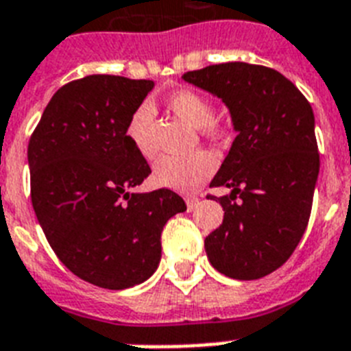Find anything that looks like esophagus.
<instances>
[{
    "label": "esophagus",
    "mask_w": 351,
    "mask_h": 351,
    "mask_svg": "<svg viewBox=\"0 0 351 351\" xmlns=\"http://www.w3.org/2000/svg\"><path fill=\"white\" fill-rule=\"evenodd\" d=\"M198 200H200V198H198V197H186L187 209H189V211H191V209H195V206H197V204H198Z\"/></svg>",
    "instance_id": "esophagus-1"
}]
</instances>
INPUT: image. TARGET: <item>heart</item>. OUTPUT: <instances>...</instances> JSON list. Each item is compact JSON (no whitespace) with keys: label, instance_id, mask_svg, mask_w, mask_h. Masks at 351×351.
<instances>
[{"label":"heart","instance_id":"obj_1","mask_svg":"<svg viewBox=\"0 0 351 351\" xmlns=\"http://www.w3.org/2000/svg\"><path fill=\"white\" fill-rule=\"evenodd\" d=\"M167 107L173 114L186 125L200 129L208 136L219 134V125L213 121V104L197 90H178L167 98ZM153 123L154 107L151 104H142L134 109L127 123L125 136L131 147L142 158H153ZM217 160L206 151H197L189 156H164L154 164L153 178L162 187H169L175 191L193 193L213 175Z\"/></svg>","mask_w":351,"mask_h":351}]
</instances>
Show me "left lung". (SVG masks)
Returning <instances> with one entry per match:
<instances>
[{"label": "left lung", "mask_w": 351, "mask_h": 351, "mask_svg": "<svg viewBox=\"0 0 351 351\" xmlns=\"http://www.w3.org/2000/svg\"><path fill=\"white\" fill-rule=\"evenodd\" d=\"M222 100L237 138L209 187L224 208L206 237L211 266L237 280L266 277L302 239L319 176L315 117L302 93L273 69L244 62L209 65L182 76Z\"/></svg>", "instance_id": "obj_1"}]
</instances>
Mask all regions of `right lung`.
<instances>
[{
    "label": "right lung",
    "mask_w": 351,
    "mask_h": 351,
    "mask_svg": "<svg viewBox=\"0 0 351 351\" xmlns=\"http://www.w3.org/2000/svg\"><path fill=\"white\" fill-rule=\"evenodd\" d=\"M151 80L93 74L52 96L30 136V198L58 258L87 282L125 289L160 264L165 222L186 211L171 189L132 193L151 167L127 142Z\"/></svg>",
    "instance_id": "add662e5"
}]
</instances>
